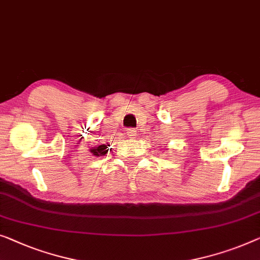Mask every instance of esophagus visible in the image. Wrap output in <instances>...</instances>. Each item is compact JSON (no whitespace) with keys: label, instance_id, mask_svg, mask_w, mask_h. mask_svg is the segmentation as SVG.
<instances>
[{"label":"esophagus","instance_id":"esophagus-1","mask_svg":"<svg viewBox=\"0 0 260 260\" xmlns=\"http://www.w3.org/2000/svg\"><path fill=\"white\" fill-rule=\"evenodd\" d=\"M126 135L130 138H135V137L137 136V131H136V129H127L126 130Z\"/></svg>","mask_w":260,"mask_h":260}]
</instances>
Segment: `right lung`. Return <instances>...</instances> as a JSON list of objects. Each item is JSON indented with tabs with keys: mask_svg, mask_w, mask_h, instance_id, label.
<instances>
[{
	"mask_svg": "<svg viewBox=\"0 0 260 260\" xmlns=\"http://www.w3.org/2000/svg\"><path fill=\"white\" fill-rule=\"evenodd\" d=\"M90 152L92 153L93 156H104L105 153L108 152V146L105 145V144H102V145H99V146H96V148H92V149H90Z\"/></svg>",
	"mask_w": 260,
	"mask_h": 260,
	"instance_id": "1",
	"label": "right lung"
}]
</instances>
